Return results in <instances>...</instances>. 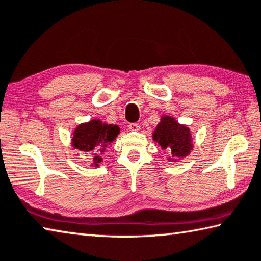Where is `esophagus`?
I'll list each match as a JSON object with an SVG mask.
<instances>
[{"label":"esophagus","instance_id":"obj_1","mask_svg":"<svg viewBox=\"0 0 261 261\" xmlns=\"http://www.w3.org/2000/svg\"><path fill=\"white\" fill-rule=\"evenodd\" d=\"M128 127H129L130 130H139L140 125H139V123H136V122H133V123H129Z\"/></svg>","mask_w":261,"mask_h":261}]
</instances>
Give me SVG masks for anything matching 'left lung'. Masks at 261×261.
<instances>
[{
  "instance_id": "8db88e82",
  "label": "left lung",
  "mask_w": 261,
  "mask_h": 261,
  "mask_svg": "<svg viewBox=\"0 0 261 261\" xmlns=\"http://www.w3.org/2000/svg\"><path fill=\"white\" fill-rule=\"evenodd\" d=\"M154 140L175 159L187 156L192 147L189 128L181 126L169 117L162 118L154 133Z\"/></svg>"
}]
</instances>
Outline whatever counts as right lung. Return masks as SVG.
Listing matches in <instances>:
<instances>
[{"label":"right lung","instance_id":"obj_1","mask_svg":"<svg viewBox=\"0 0 261 261\" xmlns=\"http://www.w3.org/2000/svg\"><path fill=\"white\" fill-rule=\"evenodd\" d=\"M119 127L113 125H106L99 120H92L89 123L78 126L73 134L74 148L85 153H93V155L102 154L106 150L108 144L114 141L119 134ZM101 158L95 156L94 161H100Z\"/></svg>","mask_w":261,"mask_h":261}]
</instances>
